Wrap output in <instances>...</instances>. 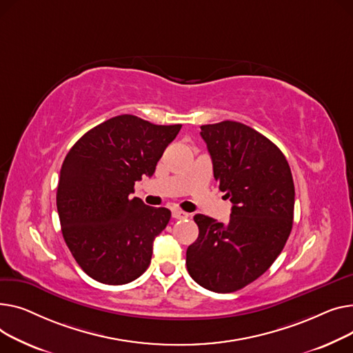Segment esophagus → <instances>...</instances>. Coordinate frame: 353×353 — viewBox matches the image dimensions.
<instances>
[{
  "label": "esophagus",
  "instance_id": "1",
  "mask_svg": "<svg viewBox=\"0 0 353 353\" xmlns=\"http://www.w3.org/2000/svg\"><path fill=\"white\" fill-rule=\"evenodd\" d=\"M188 216H190V214H186L183 211H179V210H174L172 211V218L174 219H185V218H188Z\"/></svg>",
  "mask_w": 353,
  "mask_h": 353
}]
</instances>
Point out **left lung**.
Segmentation results:
<instances>
[{"mask_svg":"<svg viewBox=\"0 0 353 353\" xmlns=\"http://www.w3.org/2000/svg\"><path fill=\"white\" fill-rule=\"evenodd\" d=\"M214 178L232 202L230 221L202 214L198 239L186 250L191 278L212 292L250 285L274 263L294 223L295 186L276 145L245 123L222 121L201 127Z\"/></svg>","mask_w":353,"mask_h":353,"instance_id":"left-lung-1","label":"left lung"}]
</instances>
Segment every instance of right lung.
I'll list each match as a JSON object with an SVG mask.
<instances>
[{
    "instance_id": "right-lung-1",
    "label": "right lung",
    "mask_w": 353,
    "mask_h": 353,
    "mask_svg": "<svg viewBox=\"0 0 353 353\" xmlns=\"http://www.w3.org/2000/svg\"><path fill=\"white\" fill-rule=\"evenodd\" d=\"M181 127L118 115L82 135L67 154L57 190L61 231L92 279L123 285L147 271L154 239L171 211L152 208L131 194L142 175L152 176Z\"/></svg>"
}]
</instances>
